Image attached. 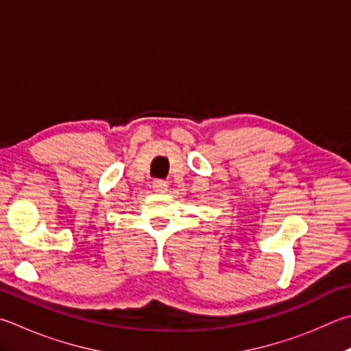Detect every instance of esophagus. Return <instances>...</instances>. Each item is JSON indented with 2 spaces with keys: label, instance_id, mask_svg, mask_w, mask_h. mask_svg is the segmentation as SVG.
<instances>
[{
  "label": "esophagus",
  "instance_id": "obj_1",
  "mask_svg": "<svg viewBox=\"0 0 351 351\" xmlns=\"http://www.w3.org/2000/svg\"><path fill=\"white\" fill-rule=\"evenodd\" d=\"M152 187H154V190L158 193H165V192H167V189H169L167 182H165L164 180H155L154 182H152Z\"/></svg>",
  "mask_w": 351,
  "mask_h": 351
}]
</instances>
